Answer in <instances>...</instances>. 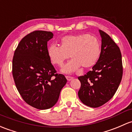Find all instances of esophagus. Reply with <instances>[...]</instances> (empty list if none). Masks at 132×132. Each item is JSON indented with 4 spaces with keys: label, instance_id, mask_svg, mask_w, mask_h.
Listing matches in <instances>:
<instances>
[{
    "label": "esophagus",
    "instance_id": "34e87169",
    "mask_svg": "<svg viewBox=\"0 0 132 132\" xmlns=\"http://www.w3.org/2000/svg\"><path fill=\"white\" fill-rule=\"evenodd\" d=\"M66 79H67V80L68 81H71V80H73V77H66Z\"/></svg>",
    "mask_w": 132,
    "mask_h": 132
}]
</instances>
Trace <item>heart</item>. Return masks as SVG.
Here are the masks:
<instances>
[{"instance_id": "1", "label": "heart", "mask_w": 132, "mask_h": 132, "mask_svg": "<svg viewBox=\"0 0 132 132\" xmlns=\"http://www.w3.org/2000/svg\"><path fill=\"white\" fill-rule=\"evenodd\" d=\"M101 54V44L95 37L86 33L68 35L61 40V46L51 45L47 54L54 64L61 66L69 57L72 58L61 70L69 74L77 71L80 66L88 68L94 66Z\"/></svg>"}]
</instances>
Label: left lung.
Here are the masks:
<instances>
[{
  "instance_id": "left-lung-1",
  "label": "left lung",
  "mask_w": 132,
  "mask_h": 132,
  "mask_svg": "<svg viewBox=\"0 0 132 132\" xmlns=\"http://www.w3.org/2000/svg\"><path fill=\"white\" fill-rule=\"evenodd\" d=\"M102 38L101 54L97 62L84 76L78 97L87 106L98 108L109 101L117 90L123 75L121 54L112 38L99 30Z\"/></svg>"
}]
</instances>
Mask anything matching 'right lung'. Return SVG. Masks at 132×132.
I'll return each instance as SVG.
<instances>
[{
    "mask_svg": "<svg viewBox=\"0 0 132 132\" xmlns=\"http://www.w3.org/2000/svg\"><path fill=\"white\" fill-rule=\"evenodd\" d=\"M51 31H35L25 36L16 48L12 59V75L23 100L38 109H47L57 102L67 82L57 74L47 54Z\"/></svg>",
    "mask_w": 132,
    "mask_h": 132,
    "instance_id": "right-lung-1",
    "label": "right lung"
}]
</instances>
